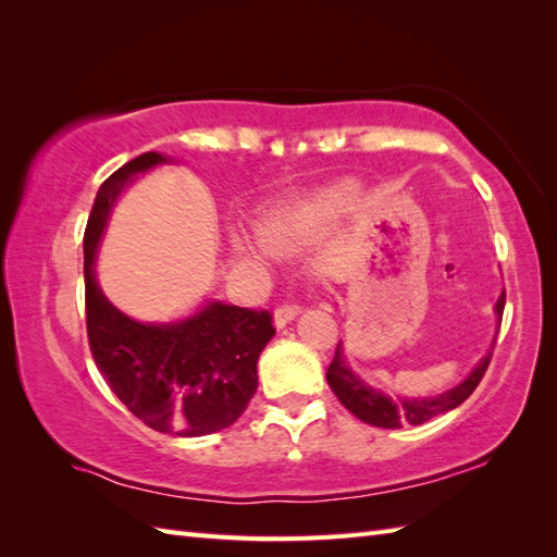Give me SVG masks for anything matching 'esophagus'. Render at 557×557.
Listing matches in <instances>:
<instances>
[{"instance_id": "obj_1", "label": "esophagus", "mask_w": 557, "mask_h": 557, "mask_svg": "<svg viewBox=\"0 0 557 557\" xmlns=\"http://www.w3.org/2000/svg\"><path fill=\"white\" fill-rule=\"evenodd\" d=\"M299 313H301L299 306L282 304V306H277V309H275V325H277V327H285V325L292 323L294 318H297Z\"/></svg>"}]
</instances>
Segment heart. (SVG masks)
I'll return each instance as SVG.
<instances>
[{
  "instance_id": "heart-1",
  "label": "heart",
  "mask_w": 557,
  "mask_h": 557,
  "mask_svg": "<svg viewBox=\"0 0 557 557\" xmlns=\"http://www.w3.org/2000/svg\"><path fill=\"white\" fill-rule=\"evenodd\" d=\"M354 196H357V186L351 182L325 186L323 191L294 200V203L272 212L263 222L260 234H263L265 244L272 248H289L294 244H301L325 230L330 222H335L351 206Z\"/></svg>"
}]
</instances>
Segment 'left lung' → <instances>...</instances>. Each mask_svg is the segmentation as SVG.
<instances>
[{
	"instance_id": "8db88e82",
	"label": "left lung",
	"mask_w": 557,
	"mask_h": 557,
	"mask_svg": "<svg viewBox=\"0 0 557 557\" xmlns=\"http://www.w3.org/2000/svg\"><path fill=\"white\" fill-rule=\"evenodd\" d=\"M503 309H505V292L500 294L498 304H495V313L498 318H503ZM493 351H488L483 357L476 369L471 371L465 381L459 385H455L447 393L437 395V397H389L381 389L371 387L366 381L354 373L345 357H342V342L335 349L333 363L327 366V385L333 387V393L337 395V399L345 405L354 417L361 419L363 423L377 425V429H401V425H419L431 421L433 417H441V413L459 407L471 393H474L476 385L481 383L483 373H486L488 363H491Z\"/></svg>"
}]
</instances>
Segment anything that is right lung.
<instances>
[{"label":"right lung","instance_id":"right-lung-1","mask_svg":"<svg viewBox=\"0 0 557 557\" xmlns=\"http://www.w3.org/2000/svg\"><path fill=\"white\" fill-rule=\"evenodd\" d=\"M168 162L160 152L126 162L102 182L83 234L88 345L98 371L126 409L152 431L198 437L227 429L258 387V357L275 335L270 311L210 301L180 323L148 325L104 299L96 251L122 188Z\"/></svg>","mask_w":557,"mask_h":557}]
</instances>
